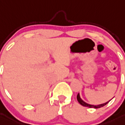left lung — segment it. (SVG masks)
Segmentation results:
<instances>
[{"label": "left lung", "mask_w": 125, "mask_h": 125, "mask_svg": "<svg viewBox=\"0 0 125 125\" xmlns=\"http://www.w3.org/2000/svg\"><path fill=\"white\" fill-rule=\"evenodd\" d=\"M77 99L78 102H79V103L82 105V106H85V107H88V108H95V109H96V108H101V107H103L104 106L107 104H108V103L111 101L110 100L109 101L106 102V103H104V104H99V105L89 104H87V103H86L85 102H84L83 100H82V99L81 98V97H80L79 93L77 94Z\"/></svg>", "instance_id": "obj_1"}]
</instances>
